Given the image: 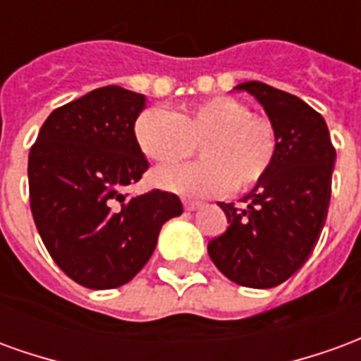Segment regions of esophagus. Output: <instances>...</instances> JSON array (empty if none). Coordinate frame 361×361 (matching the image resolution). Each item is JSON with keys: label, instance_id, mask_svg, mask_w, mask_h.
<instances>
[{"label": "esophagus", "instance_id": "1", "mask_svg": "<svg viewBox=\"0 0 361 361\" xmlns=\"http://www.w3.org/2000/svg\"><path fill=\"white\" fill-rule=\"evenodd\" d=\"M183 207H185V211H197L199 207H201V203L199 201H183Z\"/></svg>", "mask_w": 361, "mask_h": 361}]
</instances>
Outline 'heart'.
<instances>
[{
	"instance_id": "1",
	"label": "heart",
	"mask_w": 361,
	"mask_h": 361,
	"mask_svg": "<svg viewBox=\"0 0 361 361\" xmlns=\"http://www.w3.org/2000/svg\"><path fill=\"white\" fill-rule=\"evenodd\" d=\"M137 147L157 164H173L195 152L201 162L166 166L152 173L158 188L189 197L250 191L265 180L279 154V131L271 119L251 114L232 96H214L173 114L142 110L133 123Z\"/></svg>"
}]
</instances>
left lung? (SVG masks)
<instances>
[{
    "instance_id": "8db88e82",
    "label": "left lung",
    "mask_w": 361,
    "mask_h": 361,
    "mask_svg": "<svg viewBox=\"0 0 361 361\" xmlns=\"http://www.w3.org/2000/svg\"><path fill=\"white\" fill-rule=\"evenodd\" d=\"M279 131V154L265 180L243 197V207L219 203L224 234L209 255L226 279L247 288H274L307 261L325 226L336 150L323 116L302 98L265 82L247 81Z\"/></svg>"
}]
</instances>
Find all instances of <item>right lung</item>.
Returning <instances> with one entry per match:
<instances>
[{
    "label": "right lung",
    "mask_w": 361,
    "mask_h": 361,
    "mask_svg": "<svg viewBox=\"0 0 361 361\" xmlns=\"http://www.w3.org/2000/svg\"><path fill=\"white\" fill-rule=\"evenodd\" d=\"M145 96L102 87L63 104L28 152L30 211L46 250L77 284L110 290L133 279L157 247L180 197L152 189L123 193L149 160L133 135Z\"/></svg>",
    "instance_id": "obj_1"
}]
</instances>
